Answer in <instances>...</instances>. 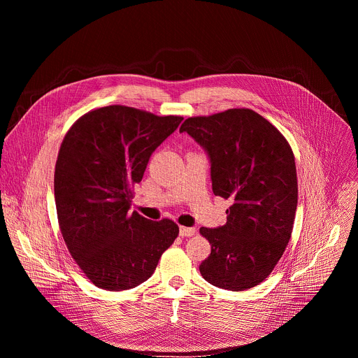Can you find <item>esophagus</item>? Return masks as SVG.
Here are the masks:
<instances>
[{
    "instance_id": "34e87169",
    "label": "esophagus",
    "mask_w": 358,
    "mask_h": 358,
    "mask_svg": "<svg viewBox=\"0 0 358 358\" xmlns=\"http://www.w3.org/2000/svg\"><path fill=\"white\" fill-rule=\"evenodd\" d=\"M195 234V228H188V227H181L180 228V235L182 238H188V236H192Z\"/></svg>"
}]
</instances>
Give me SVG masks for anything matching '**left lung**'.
Returning <instances> with one entry per match:
<instances>
[{
    "label": "left lung",
    "mask_w": 358,
    "mask_h": 358,
    "mask_svg": "<svg viewBox=\"0 0 358 358\" xmlns=\"http://www.w3.org/2000/svg\"><path fill=\"white\" fill-rule=\"evenodd\" d=\"M207 152L213 191L232 203L227 224L202 227L211 255L199 265L208 283L234 292L265 280L289 243L297 207L293 151L250 109L189 117L180 127Z\"/></svg>",
    "instance_id": "1"
}]
</instances>
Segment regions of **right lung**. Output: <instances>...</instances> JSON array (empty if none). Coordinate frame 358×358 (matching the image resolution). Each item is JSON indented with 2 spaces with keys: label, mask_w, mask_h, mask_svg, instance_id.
I'll use <instances>...</instances> for the list:
<instances>
[{
  "label": "right lung",
  "mask_w": 358,
  "mask_h": 358,
  "mask_svg": "<svg viewBox=\"0 0 358 358\" xmlns=\"http://www.w3.org/2000/svg\"><path fill=\"white\" fill-rule=\"evenodd\" d=\"M181 122L113 105L86 113L66 133L54 180L58 221L72 258L94 286H138L178 236L171 220L150 221L130 206L152 151Z\"/></svg>",
  "instance_id": "1"
}]
</instances>
